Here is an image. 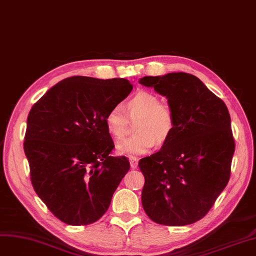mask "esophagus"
<instances>
[{"label": "esophagus", "mask_w": 256, "mask_h": 256, "mask_svg": "<svg viewBox=\"0 0 256 256\" xmlns=\"http://www.w3.org/2000/svg\"><path fill=\"white\" fill-rule=\"evenodd\" d=\"M128 160H130V167L133 169H136L138 166V160L135 156H128Z\"/></svg>", "instance_id": "esophagus-1"}]
</instances>
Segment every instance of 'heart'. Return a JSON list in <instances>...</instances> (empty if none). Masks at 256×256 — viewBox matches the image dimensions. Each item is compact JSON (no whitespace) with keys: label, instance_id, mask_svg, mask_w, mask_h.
Wrapping results in <instances>:
<instances>
[{"label":"heart","instance_id":"heart-1","mask_svg":"<svg viewBox=\"0 0 256 256\" xmlns=\"http://www.w3.org/2000/svg\"><path fill=\"white\" fill-rule=\"evenodd\" d=\"M126 112L121 106H112L105 114V126L110 135L118 142L128 134V119L137 120L135 135L118 144L120 153L142 155L149 152L155 144H162L171 136L176 126L174 112L150 92H139L126 103Z\"/></svg>","mask_w":256,"mask_h":256}]
</instances>
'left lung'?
I'll return each mask as SVG.
<instances>
[{
  "label": "left lung",
  "mask_w": 256,
  "mask_h": 256,
  "mask_svg": "<svg viewBox=\"0 0 256 256\" xmlns=\"http://www.w3.org/2000/svg\"><path fill=\"white\" fill-rule=\"evenodd\" d=\"M139 83L166 96L176 118L162 149L139 160L144 210L158 224H194L230 180L235 140L228 107L189 73L144 76Z\"/></svg>",
  "instance_id": "8db88e82"
}]
</instances>
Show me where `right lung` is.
I'll return each instance as SVG.
<instances>
[{
    "label": "right lung",
    "mask_w": 256,
    "mask_h": 256,
    "mask_svg": "<svg viewBox=\"0 0 256 256\" xmlns=\"http://www.w3.org/2000/svg\"><path fill=\"white\" fill-rule=\"evenodd\" d=\"M126 78L72 76L60 80L32 105L24 152L32 185L53 215L70 226H87L108 210L130 170L114 144L105 114L130 94Z\"/></svg>",
    "instance_id": "add662e5"
}]
</instances>
